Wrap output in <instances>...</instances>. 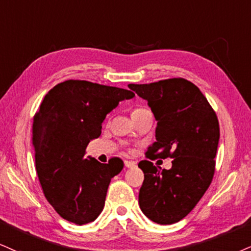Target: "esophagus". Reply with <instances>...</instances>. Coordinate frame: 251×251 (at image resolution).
I'll use <instances>...</instances> for the list:
<instances>
[{
	"mask_svg": "<svg viewBox=\"0 0 251 251\" xmlns=\"http://www.w3.org/2000/svg\"><path fill=\"white\" fill-rule=\"evenodd\" d=\"M125 165L126 168H134V166H136V162H132V160H125Z\"/></svg>",
	"mask_w": 251,
	"mask_h": 251,
	"instance_id": "esophagus-1",
	"label": "esophagus"
}]
</instances>
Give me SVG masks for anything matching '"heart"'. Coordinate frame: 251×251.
I'll return each instance as SVG.
<instances>
[{
  "mask_svg": "<svg viewBox=\"0 0 251 251\" xmlns=\"http://www.w3.org/2000/svg\"><path fill=\"white\" fill-rule=\"evenodd\" d=\"M142 109H144V108H135V109L132 110V113H131V114H134V113H136V111H138V110H142Z\"/></svg>",
  "mask_w": 251,
  "mask_h": 251,
  "instance_id": "heart-1",
  "label": "heart"
}]
</instances>
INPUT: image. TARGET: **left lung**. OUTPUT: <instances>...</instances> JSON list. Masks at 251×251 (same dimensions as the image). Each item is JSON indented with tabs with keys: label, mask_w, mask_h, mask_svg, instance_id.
Here are the masks:
<instances>
[{
	"label": "left lung",
	"mask_w": 251,
	"mask_h": 251,
	"mask_svg": "<svg viewBox=\"0 0 251 251\" xmlns=\"http://www.w3.org/2000/svg\"><path fill=\"white\" fill-rule=\"evenodd\" d=\"M129 88L148 104L157 121L156 142L148 158H173L172 168L160 170L142 160L144 172L138 202L151 221L172 225L196 207L211 185L220 126L215 111L194 83L182 78L135 85Z\"/></svg>",
	"instance_id": "1"
}]
</instances>
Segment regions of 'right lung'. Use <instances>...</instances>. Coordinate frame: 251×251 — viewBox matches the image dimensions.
Listing matches in <instances>:
<instances>
[{"label": "right lung", "mask_w": 251, "mask_h": 251, "mask_svg": "<svg viewBox=\"0 0 251 251\" xmlns=\"http://www.w3.org/2000/svg\"><path fill=\"white\" fill-rule=\"evenodd\" d=\"M134 97L128 89L85 80H66L45 95L33 117L36 170L45 198L65 220L85 225L103 209L109 182L123 162L86 158V148L101 135L107 114Z\"/></svg>", "instance_id": "add662e5"}]
</instances>
